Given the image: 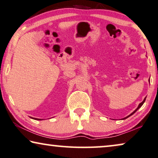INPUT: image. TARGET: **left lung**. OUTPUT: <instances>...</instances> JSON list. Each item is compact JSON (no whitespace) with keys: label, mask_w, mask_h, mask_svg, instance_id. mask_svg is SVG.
Instances as JSON below:
<instances>
[{"label":"left lung","mask_w":158,"mask_h":158,"mask_svg":"<svg viewBox=\"0 0 158 158\" xmlns=\"http://www.w3.org/2000/svg\"><path fill=\"white\" fill-rule=\"evenodd\" d=\"M149 81H150V80H149ZM145 99H146V97H145V99H144V100H143V102H142L140 104H139L138 107H137V108L136 109V110H135L134 111V112H133L132 113V114H130V115H129V116H127V117H124V118H123V119H127V117H130V116H131V115H132L133 114H134V113H135V112H137V110H138V109H139V108H140V107H141V106H142V105H143V104H144V102H145Z\"/></svg>","instance_id":"obj_1"}]
</instances>
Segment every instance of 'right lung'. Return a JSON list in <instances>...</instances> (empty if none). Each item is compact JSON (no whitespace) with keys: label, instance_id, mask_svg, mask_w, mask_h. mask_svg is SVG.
Instances as JSON below:
<instances>
[{"label":"right lung","instance_id":"1","mask_svg":"<svg viewBox=\"0 0 158 158\" xmlns=\"http://www.w3.org/2000/svg\"><path fill=\"white\" fill-rule=\"evenodd\" d=\"M35 119H38V120H39V119H36V118H35Z\"/></svg>","mask_w":158,"mask_h":158}]
</instances>
